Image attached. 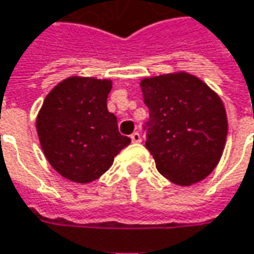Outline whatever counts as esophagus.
<instances>
[{
	"instance_id": "esophagus-1",
	"label": "esophagus",
	"mask_w": 254,
	"mask_h": 254,
	"mask_svg": "<svg viewBox=\"0 0 254 254\" xmlns=\"http://www.w3.org/2000/svg\"><path fill=\"white\" fill-rule=\"evenodd\" d=\"M130 139H132V142H135V144L141 142V133H139V132H133V133L130 135Z\"/></svg>"
}]
</instances>
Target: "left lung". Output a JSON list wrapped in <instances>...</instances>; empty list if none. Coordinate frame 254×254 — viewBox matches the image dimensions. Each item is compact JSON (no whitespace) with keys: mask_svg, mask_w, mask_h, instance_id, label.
Listing matches in <instances>:
<instances>
[{"mask_svg":"<svg viewBox=\"0 0 254 254\" xmlns=\"http://www.w3.org/2000/svg\"><path fill=\"white\" fill-rule=\"evenodd\" d=\"M145 147L155 167L180 186L203 180L217 167L227 138V113L217 93L186 72L164 74L141 81Z\"/></svg>","mask_w":254,"mask_h":254,"instance_id":"8db88e82","label":"left lung"}]
</instances>
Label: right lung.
Listing matches in <instances>:
<instances>
[{"instance_id": "obj_1", "label": "right lung", "mask_w": 254, "mask_h": 254, "mask_svg": "<svg viewBox=\"0 0 254 254\" xmlns=\"http://www.w3.org/2000/svg\"><path fill=\"white\" fill-rule=\"evenodd\" d=\"M112 81L69 77L46 96L36 119L42 150L68 180L90 183L106 173L130 139L107 110Z\"/></svg>"}]
</instances>
